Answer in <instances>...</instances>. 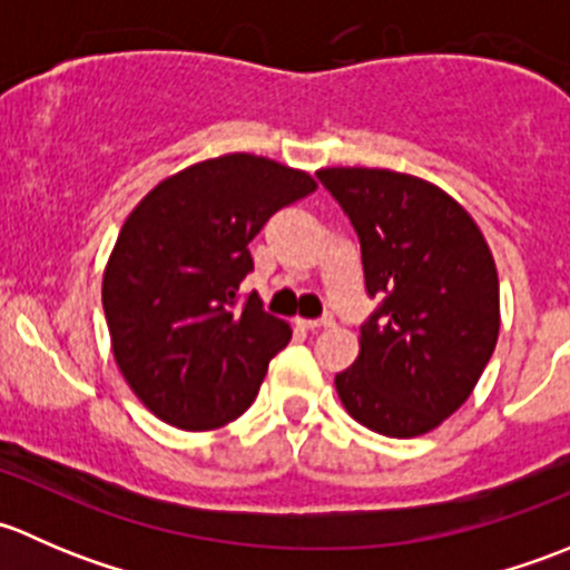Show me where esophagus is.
<instances>
[{"mask_svg":"<svg viewBox=\"0 0 570 570\" xmlns=\"http://www.w3.org/2000/svg\"><path fill=\"white\" fill-rule=\"evenodd\" d=\"M295 325L303 327V331H320V327H331L333 325V317H331V314H327V317H322V320H303V317H297Z\"/></svg>","mask_w":570,"mask_h":570,"instance_id":"34e87169","label":"esophagus"}]
</instances>
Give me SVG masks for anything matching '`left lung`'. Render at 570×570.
I'll return each mask as SVG.
<instances>
[{
  "label": "left lung",
  "mask_w": 570,
  "mask_h": 570,
  "mask_svg": "<svg viewBox=\"0 0 570 570\" xmlns=\"http://www.w3.org/2000/svg\"><path fill=\"white\" fill-rule=\"evenodd\" d=\"M361 239L358 358L336 375L344 411L389 439L439 428L480 381L499 338V275L474 217L433 181L386 168H322Z\"/></svg>",
  "instance_id": "1"
}]
</instances>
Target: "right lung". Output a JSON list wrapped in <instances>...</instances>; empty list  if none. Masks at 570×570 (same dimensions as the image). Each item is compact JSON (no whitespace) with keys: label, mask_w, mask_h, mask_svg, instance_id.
<instances>
[{"label":"right lung","mask_w":570,"mask_h":570,"mask_svg":"<svg viewBox=\"0 0 570 570\" xmlns=\"http://www.w3.org/2000/svg\"><path fill=\"white\" fill-rule=\"evenodd\" d=\"M317 189L306 170L223 154L163 178L126 217L101 303L115 364L137 400L178 430H217L256 400L267 364L292 338L237 289L264 223Z\"/></svg>","instance_id":"right-lung-1"}]
</instances>
